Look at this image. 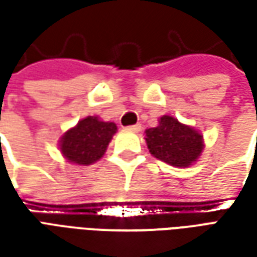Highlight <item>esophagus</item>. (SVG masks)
Masks as SVG:
<instances>
[{
    "instance_id": "obj_1",
    "label": "esophagus",
    "mask_w": 257,
    "mask_h": 257,
    "mask_svg": "<svg viewBox=\"0 0 257 257\" xmlns=\"http://www.w3.org/2000/svg\"><path fill=\"white\" fill-rule=\"evenodd\" d=\"M128 131H131V132H140V129H142V125L140 123H136V125H131V126H128Z\"/></svg>"
}]
</instances>
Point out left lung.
<instances>
[{
    "label": "left lung",
    "mask_w": 257,
    "mask_h": 257,
    "mask_svg": "<svg viewBox=\"0 0 257 257\" xmlns=\"http://www.w3.org/2000/svg\"><path fill=\"white\" fill-rule=\"evenodd\" d=\"M145 134L151 156L172 167H191L205 149L202 134L172 115L160 117L156 128L146 129Z\"/></svg>",
    "instance_id": "1"
}]
</instances>
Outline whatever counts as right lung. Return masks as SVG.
<instances>
[{
    "label": "right lung",
    "instance_id": "1",
    "mask_svg": "<svg viewBox=\"0 0 257 257\" xmlns=\"http://www.w3.org/2000/svg\"><path fill=\"white\" fill-rule=\"evenodd\" d=\"M117 129L114 122L88 115L60 136L59 150L70 164L88 167L104 156Z\"/></svg>",
    "mask_w": 257,
    "mask_h": 257
}]
</instances>
